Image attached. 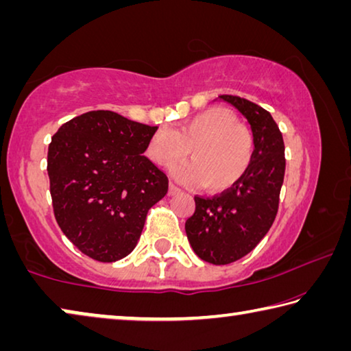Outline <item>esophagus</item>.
Listing matches in <instances>:
<instances>
[{"mask_svg":"<svg viewBox=\"0 0 351 351\" xmlns=\"http://www.w3.org/2000/svg\"><path fill=\"white\" fill-rule=\"evenodd\" d=\"M178 192H180V187L175 186L173 182L169 184V195H176Z\"/></svg>","mask_w":351,"mask_h":351,"instance_id":"obj_1","label":"esophagus"}]
</instances>
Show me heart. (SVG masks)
<instances>
[{"label":"heart","mask_w":351,"mask_h":351,"mask_svg":"<svg viewBox=\"0 0 351 351\" xmlns=\"http://www.w3.org/2000/svg\"><path fill=\"white\" fill-rule=\"evenodd\" d=\"M189 152L193 161L173 169L178 180L221 192L247 171L254 158V136L230 111L209 108L171 130L158 128L147 144L148 158L161 167L181 161Z\"/></svg>","instance_id":"1"}]
</instances>
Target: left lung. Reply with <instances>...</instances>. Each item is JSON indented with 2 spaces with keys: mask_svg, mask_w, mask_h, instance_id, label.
<instances>
[{
  "mask_svg": "<svg viewBox=\"0 0 351 351\" xmlns=\"http://www.w3.org/2000/svg\"><path fill=\"white\" fill-rule=\"evenodd\" d=\"M247 119L254 136V158L241 180L215 197H195L186 234L201 260L229 265L240 260L268 234L278 210L285 176V144L272 116L251 100L218 96Z\"/></svg>",
  "mask_w": 351,
  "mask_h": 351,
  "instance_id": "1",
  "label": "left lung"
}]
</instances>
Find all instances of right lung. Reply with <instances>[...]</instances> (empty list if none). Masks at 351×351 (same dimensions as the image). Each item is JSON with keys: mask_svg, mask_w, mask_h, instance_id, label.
Segmentation results:
<instances>
[{"mask_svg": "<svg viewBox=\"0 0 351 351\" xmlns=\"http://www.w3.org/2000/svg\"><path fill=\"white\" fill-rule=\"evenodd\" d=\"M150 127L114 111H88L52 136L47 175L54 215L71 243L111 263L133 251L169 178L144 156Z\"/></svg>", "mask_w": 351, "mask_h": 351, "instance_id": "add662e5", "label": "right lung"}]
</instances>
